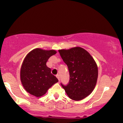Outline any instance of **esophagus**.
I'll list each match as a JSON object with an SVG mask.
<instances>
[{"instance_id":"esophagus-1","label":"esophagus","mask_w":123,"mask_h":123,"mask_svg":"<svg viewBox=\"0 0 123 123\" xmlns=\"http://www.w3.org/2000/svg\"><path fill=\"white\" fill-rule=\"evenodd\" d=\"M56 77L58 78V80H59V81H60V77H59V74H57V75H56Z\"/></svg>"}]
</instances>
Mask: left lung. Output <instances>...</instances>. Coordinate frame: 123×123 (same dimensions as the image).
<instances>
[{
    "instance_id": "obj_1",
    "label": "left lung",
    "mask_w": 123,
    "mask_h": 123,
    "mask_svg": "<svg viewBox=\"0 0 123 123\" xmlns=\"http://www.w3.org/2000/svg\"><path fill=\"white\" fill-rule=\"evenodd\" d=\"M58 52L67 65L69 74L68 83H61L62 87L71 99L85 98L92 92L97 81L98 70L95 60L88 52L80 47Z\"/></svg>"
}]
</instances>
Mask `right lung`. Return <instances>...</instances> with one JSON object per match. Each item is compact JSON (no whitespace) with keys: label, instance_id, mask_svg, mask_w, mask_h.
Masks as SVG:
<instances>
[{"label":"right lung","instance_id":"right-lung-1","mask_svg":"<svg viewBox=\"0 0 123 123\" xmlns=\"http://www.w3.org/2000/svg\"><path fill=\"white\" fill-rule=\"evenodd\" d=\"M56 53L54 50L36 49L25 58L21 68V81L26 91L31 95L36 97L43 96L58 81L46 65L49 58Z\"/></svg>","mask_w":123,"mask_h":123}]
</instances>
